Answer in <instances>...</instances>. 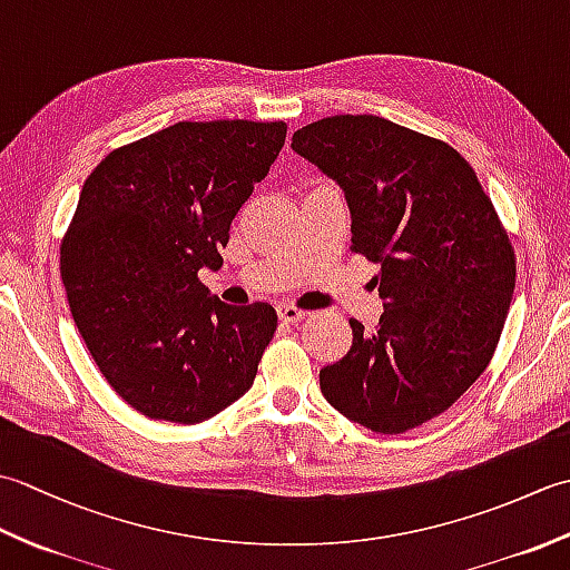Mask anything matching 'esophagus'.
Masks as SVG:
<instances>
[{
	"instance_id": "1",
	"label": "esophagus",
	"mask_w": 570,
	"mask_h": 570,
	"mask_svg": "<svg viewBox=\"0 0 570 570\" xmlns=\"http://www.w3.org/2000/svg\"><path fill=\"white\" fill-rule=\"evenodd\" d=\"M278 311V321H284V323H298V321H304L308 313L304 311V308H296V306H292V304H282L276 308Z\"/></svg>"
}]
</instances>
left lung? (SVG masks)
Segmentation results:
<instances>
[{
  "instance_id": "obj_1",
  "label": "left lung",
  "mask_w": 570,
  "mask_h": 570,
  "mask_svg": "<svg viewBox=\"0 0 570 570\" xmlns=\"http://www.w3.org/2000/svg\"><path fill=\"white\" fill-rule=\"evenodd\" d=\"M292 149L345 190L350 249L377 262L384 313L321 370L331 406L374 433L443 414L494 355L512 292L510 235L472 166L445 141L374 115L301 127Z\"/></svg>"
}]
</instances>
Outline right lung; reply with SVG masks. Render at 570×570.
Returning <instances> with one entry per match:
<instances>
[{
  "mask_svg": "<svg viewBox=\"0 0 570 570\" xmlns=\"http://www.w3.org/2000/svg\"><path fill=\"white\" fill-rule=\"evenodd\" d=\"M284 122H178L110 151L60 242V278L95 365L149 419L200 423L249 392L269 304L227 306L198 272L284 147Z\"/></svg>",
  "mask_w": 570,
  "mask_h": 570,
  "instance_id": "1",
  "label": "right lung"
}]
</instances>
